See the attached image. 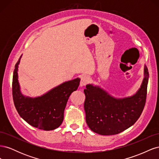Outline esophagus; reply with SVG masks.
Masks as SVG:
<instances>
[{"instance_id": "34e87169", "label": "esophagus", "mask_w": 159, "mask_h": 159, "mask_svg": "<svg viewBox=\"0 0 159 159\" xmlns=\"http://www.w3.org/2000/svg\"><path fill=\"white\" fill-rule=\"evenodd\" d=\"M90 81V79L88 76L87 75H83L81 76V81H80V86H85L87 85Z\"/></svg>"}]
</instances>
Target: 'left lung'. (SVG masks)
Segmentation results:
<instances>
[{
    "mask_svg": "<svg viewBox=\"0 0 159 159\" xmlns=\"http://www.w3.org/2000/svg\"><path fill=\"white\" fill-rule=\"evenodd\" d=\"M148 80L147 66L144 78L135 94L116 98L99 86L88 84L84 89L85 121L89 129L102 135L121 133L134 124L145 107Z\"/></svg>",
    "mask_w": 159,
    "mask_h": 159,
    "instance_id": "1",
    "label": "left lung"
}]
</instances>
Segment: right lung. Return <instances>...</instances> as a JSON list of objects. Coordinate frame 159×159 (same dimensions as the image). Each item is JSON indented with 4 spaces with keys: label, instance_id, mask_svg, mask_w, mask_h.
<instances>
[{
    "label": "right lung",
    "instance_id": "right-lung-1",
    "mask_svg": "<svg viewBox=\"0 0 159 159\" xmlns=\"http://www.w3.org/2000/svg\"><path fill=\"white\" fill-rule=\"evenodd\" d=\"M22 55L15 65L12 78V97L20 116L30 125L45 131L54 130L60 126L70 95L77 90L80 79L66 81L39 97L25 96L20 91L18 82V65Z\"/></svg>",
    "mask_w": 159,
    "mask_h": 159
}]
</instances>
